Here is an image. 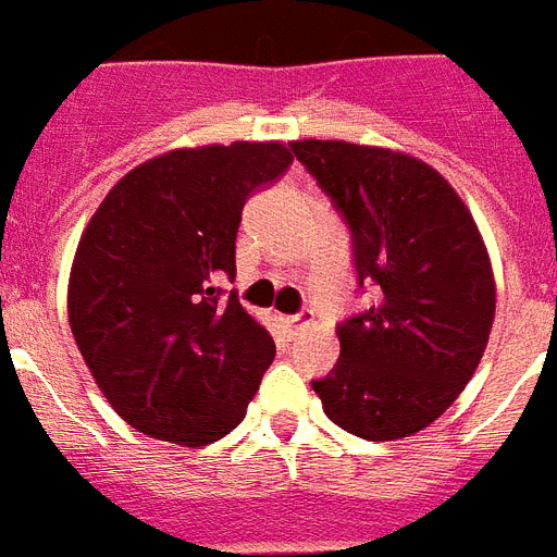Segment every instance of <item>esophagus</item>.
<instances>
[{
    "label": "esophagus",
    "mask_w": 557,
    "mask_h": 557,
    "mask_svg": "<svg viewBox=\"0 0 557 557\" xmlns=\"http://www.w3.org/2000/svg\"><path fill=\"white\" fill-rule=\"evenodd\" d=\"M283 323H286L288 335H297V332H304L312 323V318L309 314H288V318H283Z\"/></svg>",
    "instance_id": "esophagus-1"
}]
</instances>
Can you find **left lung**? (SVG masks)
<instances>
[{"label":"left lung","instance_id":"obj_1","mask_svg":"<svg viewBox=\"0 0 557 557\" xmlns=\"http://www.w3.org/2000/svg\"><path fill=\"white\" fill-rule=\"evenodd\" d=\"M347 216L358 280L379 304L338 330V367L312 381L323 413L370 442L413 436L466 389L492 335L497 286L471 210L410 152L288 144Z\"/></svg>","mask_w":557,"mask_h":557}]
</instances>
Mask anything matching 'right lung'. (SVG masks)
Wrapping results in <instances>:
<instances>
[{"instance_id": "1", "label": "right lung", "mask_w": 557, "mask_h": 557, "mask_svg": "<svg viewBox=\"0 0 557 557\" xmlns=\"http://www.w3.org/2000/svg\"><path fill=\"white\" fill-rule=\"evenodd\" d=\"M292 164L283 141L161 152L83 227L69 326L91 379L138 433L201 448L245 419L274 341L216 280L236 274L243 205Z\"/></svg>"}]
</instances>
